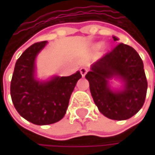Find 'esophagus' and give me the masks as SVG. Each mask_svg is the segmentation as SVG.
I'll list each match as a JSON object with an SVG mask.
<instances>
[{"label":"esophagus","mask_w":155,"mask_h":155,"mask_svg":"<svg viewBox=\"0 0 155 155\" xmlns=\"http://www.w3.org/2000/svg\"><path fill=\"white\" fill-rule=\"evenodd\" d=\"M81 74L82 75V77H84L85 75H86V74L88 73V71H89V69L88 68H86V67H82V68H81Z\"/></svg>","instance_id":"34e87169"}]
</instances>
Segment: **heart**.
<instances>
[{"label":"heart","mask_w":155,"mask_h":155,"mask_svg":"<svg viewBox=\"0 0 155 155\" xmlns=\"http://www.w3.org/2000/svg\"><path fill=\"white\" fill-rule=\"evenodd\" d=\"M99 47H100V45H99Z\"/></svg>","instance_id":"heart-1"}]
</instances>
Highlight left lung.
<instances>
[{
  "mask_svg": "<svg viewBox=\"0 0 155 155\" xmlns=\"http://www.w3.org/2000/svg\"><path fill=\"white\" fill-rule=\"evenodd\" d=\"M113 39L117 40L116 37ZM113 78L124 82L123 90H111L108 82ZM85 78L100 112L110 119H128L144 103L147 80L143 64L138 53L130 46L118 44L91 65Z\"/></svg>",
  "mask_w": 155,
  "mask_h": 155,
  "instance_id": "obj_1",
  "label": "left lung"
}]
</instances>
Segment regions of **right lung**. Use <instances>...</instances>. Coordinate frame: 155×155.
I'll return each mask as SVG.
<instances>
[{"label":"right lung","instance_id":"1","mask_svg":"<svg viewBox=\"0 0 155 155\" xmlns=\"http://www.w3.org/2000/svg\"><path fill=\"white\" fill-rule=\"evenodd\" d=\"M38 42L27 48L17 60L11 81V96L18 114L35 125H50L61 120L68 108L71 94L81 78L80 72L48 81L35 78V60L47 45Z\"/></svg>","mask_w":155,"mask_h":155}]
</instances>
